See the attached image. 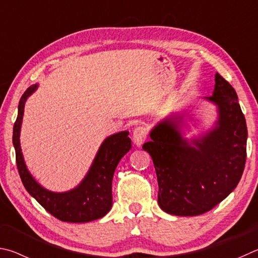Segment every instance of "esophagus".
<instances>
[{
  "label": "esophagus",
  "mask_w": 258,
  "mask_h": 258,
  "mask_svg": "<svg viewBox=\"0 0 258 258\" xmlns=\"http://www.w3.org/2000/svg\"><path fill=\"white\" fill-rule=\"evenodd\" d=\"M146 138H147V129L144 125L137 126V128L135 129L134 135H133V141L135 145L137 147H141L144 144V142H145Z\"/></svg>",
  "instance_id": "1"
}]
</instances>
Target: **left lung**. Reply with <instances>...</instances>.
Returning a JSON list of instances; mask_svg holds the SVG:
<instances>
[{"label":"left lung","instance_id":"1","mask_svg":"<svg viewBox=\"0 0 258 258\" xmlns=\"http://www.w3.org/2000/svg\"><path fill=\"white\" fill-rule=\"evenodd\" d=\"M218 107L213 128L190 141L182 136L181 114L165 117L151 130L150 153L157 175V202L166 213L204 214L231 194L245 169L247 125L236 90L218 72L213 95Z\"/></svg>","mask_w":258,"mask_h":258}]
</instances>
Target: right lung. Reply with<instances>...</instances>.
Returning <instances> with one entry per match:
<instances>
[{"instance_id":"add662e5","label":"right lung","mask_w":258,"mask_h":258,"mask_svg":"<svg viewBox=\"0 0 258 258\" xmlns=\"http://www.w3.org/2000/svg\"><path fill=\"white\" fill-rule=\"evenodd\" d=\"M38 88L31 85L20 98L18 116L13 125V146L21 181L26 190L42 205L48 213L63 222L85 223L103 218L112 207V179L120 160L132 148L129 132L113 134L104 139L102 145L78 186L64 192L45 189L30 174L25 163L20 147V130L27 98Z\"/></svg>"}]
</instances>
